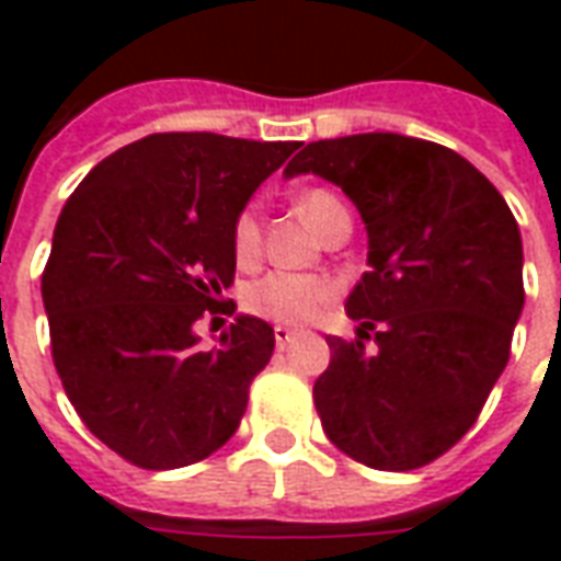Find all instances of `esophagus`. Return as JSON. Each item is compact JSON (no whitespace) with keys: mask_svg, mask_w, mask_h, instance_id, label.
<instances>
[{"mask_svg":"<svg viewBox=\"0 0 561 561\" xmlns=\"http://www.w3.org/2000/svg\"><path fill=\"white\" fill-rule=\"evenodd\" d=\"M273 336H276V345H279V348H285V345L294 340V330L285 328V324H276V328H273Z\"/></svg>","mask_w":561,"mask_h":561,"instance_id":"obj_1","label":"esophagus"}]
</instances>
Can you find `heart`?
Segmentation results:
<instances>
[{
  "instance_id": "b5f03b06",
  "label": "heart",
  "mask_w": 561,
  "mask_h": 561,
  "mask_svg": "<svg viewBox=\"0 0 561 561\" xmlns=\"http://www.w3.org/2000/svg\"><path fill=\"white\" fill-rule=\"evenodd\" d=\"M297 209L318 231L333 209L345 207L340 204V197L328 192V188H309V192L297 197ZM231 245L237 264H252L261 255V219H257L255 207H243L240 216L233 219ZM330 297H333V285L328 279L276 270V273H267L264 279H257L255 285H249L245 306H249V312L270 318V321L304 324L330 304Z\"/></svg>"
}]
</instances>
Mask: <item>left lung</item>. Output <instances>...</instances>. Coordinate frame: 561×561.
Instances as JSON below:
<instances>
[{"mask_svg":"<svg viewBox=\"0 0 561 561\" xmlns=\"http://www.w3.org/2000/svg\"><path fill=\"white\" fill-rule=\"evenodd\" d=\"M297 173L340 185L369 233V270L345 300L360 340L328 336L333 357L312 388L321 426L369 469H421L469 433L511 357L526 300L517 219L433 140H316L288 161L285 176Z\"/></svg>","mask_w":561,"mask_h":561,"instance_id":"obj_1","label":"left lung"}]
</instances>
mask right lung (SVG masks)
I'll list each match as a JSON object with an SVG mask.
<instances>
[{
    "mask_svg": "<svg viewBox=\"0 0 561 561\" xmlns=\"http://www.w3.org/2000/svg\"><path fill=\"white\" fill-rule=\"evenodd\" d=\"M297 147L149 135L99 161L59 213L42 273L54 366L87 430L131 466H192L243 421L273 328L240 316L201 348L195 324L233 316V219Z\"/></svg>",
    "mask_w": 561,
    "mask_h": 561,
    "instance_id": "right-lung-1",
    "label": "right lung"
}]
</instances>
